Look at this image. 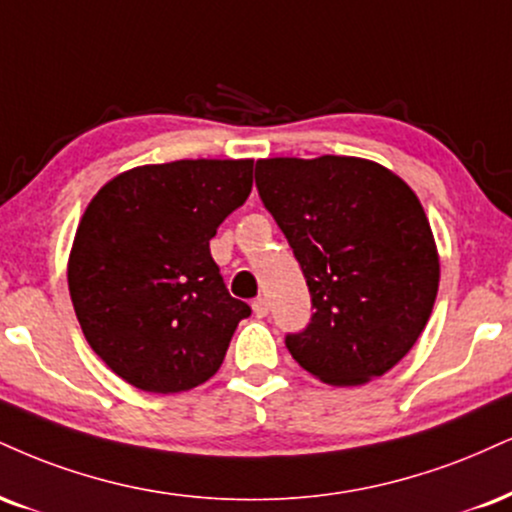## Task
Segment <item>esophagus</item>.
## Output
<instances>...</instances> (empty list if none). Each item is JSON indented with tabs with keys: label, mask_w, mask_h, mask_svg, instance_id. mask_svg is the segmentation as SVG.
I'll use <instances>...</instances> for the list:
<instances>
[{
	"label": "esophagus",
	"mask_w": 512,
	"mask_h": 512,
	"mask_svg": "<svg viewBox=\"0 0 512 512\" xmlns=\"http://www.w3.org/2000/svg\"><path fill=\"white\" fill-rule=\"evenodd\" d=\"M252 312H255L257 317H267V312H269V303H267V298H257V300H252Z\"/></svg>",
	"instance_id": "obj_1"
}]
</instances>
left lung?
Segmentation results:
<instances>
[{"label":"left lung","instance_id":"obj_1","mask_svg":"<svg viewBox=\"0 0 512 512\" xmlns=\"http://www.w3.org/2000/svg\"><path fill=\"white\" fill-rule=\"evenodd\" d=\"M264 207L303 267L315 315L286 338L329 386H362L396 367L429 322L441 264L420 197L372 159H257Z\"/></svg>","mask_w":512,"mask_h":512}]
</instances>
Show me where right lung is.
<instances>
[{"label": "right lung", "instance_id": "right-lung-1", "mask_svg": "<svg viewBox=\"0 0 512 512\" xmlns=\"http://www.w3.org/2000/svg\"><path fill=\"white\" fill-rule=\"evenodd\" d=\"M252 159H178L121 171L97 190L69 252L85 341L116 377L181 393L217 374L240 319L209 240L248 200Z\"/></svg>", "mask_w": 512, "mask_h": 512}]
</instances>
